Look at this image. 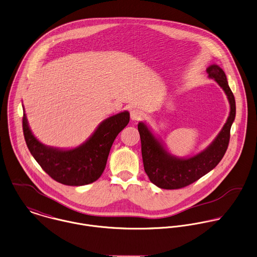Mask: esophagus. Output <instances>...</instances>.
I'll return each instance as SVG.
<instances>
[{"label": "esophagus", "mask_w": 257, "mask_h": 257, "mask_svg": "<svg viewBox=\"0 0 257 257\" xmlns=\"http://www.w3.org/2000/svg\"><path fill=\"white\" fill-rule=\"evenodd\" d=\"M130 117L132 121H139L143 117V113L139 109H132L130 112Z\"/></svg>", "instance_id": "esophagus-1"}]
</instances>
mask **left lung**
Masks as SVG:
<instances>
[{
    "label": "left lung",
    "mask_w": 257,
    "mask_h": 257,
    "mask_svg": "<svg viewBox=\"0 0 257 257\" xmlns=\"http://www.w3.org/2000/svg\"><path fill=\"white\" fill-rule=\"evenodd\" d=\"M206 72L208 78L213 79L226 94L230 112L221 131L204 150L190 157L172 155L145 122L138 123L144 170L150 181L159 188L178 189L197 181L216 167L227 150L230 128L236 113L235 99L226 75L218 65H210Z\"/></svg>",
    "instance_id": "1"
}]
</instances>
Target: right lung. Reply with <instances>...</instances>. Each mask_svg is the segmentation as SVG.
I'll return each instance as SVG.
<instances>
[{
    "label": "right lung",
    "mask_w": 257,
    "mask_h": 257,
    "mask_svg": "<svg viewBox=\"0 0 257 257\" xmlns=\"http://www.w3.org/2000/svg\"><path fill=\"white\" fill-rule=\"evenodd\" d=\"M129 120L128 111L115 114L103 120L84 143L71 149L41 143L30 129L25 110L23 131L31 154L49 176L64 185L82 186L96 181L102 175L112 144Z\"/></svg>",
    "instance_id": "obj_1"
}]
</instances>
